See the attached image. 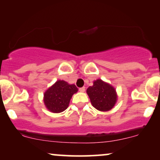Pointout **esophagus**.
I'll return each instance as SVG.
<instances>
[{"label":"esophagus","instance_id":"esophagus-1","mask_svg":"<svg viewBox=\"0 0 160 160\" xmlns=\"http://www.w3.org/2000/svg\"><path fill=\"white\" fill-rule=\"evenodd\" d=\"M79 91H80V92H85V91H86V88H85V87H82V88H79Z\"/></svg>","mask_w":160,"mask_h":160}]
</instances>
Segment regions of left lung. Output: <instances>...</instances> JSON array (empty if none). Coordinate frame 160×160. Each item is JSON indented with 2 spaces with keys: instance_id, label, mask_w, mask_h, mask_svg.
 Listing matches in <instances>:
<instances>
[{
  "instance_id": "left-lung-1",
  "label": "left lung",
  "mask_w": 160,
  "mask_h": 160,
  "mask_svg": "<svg viewBox=\"0 0 160 160\" xmlns=\"http://www.w3.org/2000/svg\"><path fill=\"white\" fill-rule=\"evenodd\" d=\"M86 92L92 105L99 111L111 110L117 101L115 88L100 79L95 80L93 86H89Z\"/></svg>"
}]
</instances>
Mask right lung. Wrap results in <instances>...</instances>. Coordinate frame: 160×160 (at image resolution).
<instances>
[{
  "label": "right lung",
  "mask_w": 160,
  "mask_h": 160,
  "mask_svg": "<svg viewBox=\"0 0 160 160\" xmlns=\"http://www.w3.org/2000/svg\"><path fill=\"white\" fill-rule=\"evenodd\" d=\"M78 89L75 85H70L64 80H58L44 94V103L52 112L64 111L69 106L70 99Z\"/></svg>",
  "instance_id": "right-lung-1"
}]
</instances>
